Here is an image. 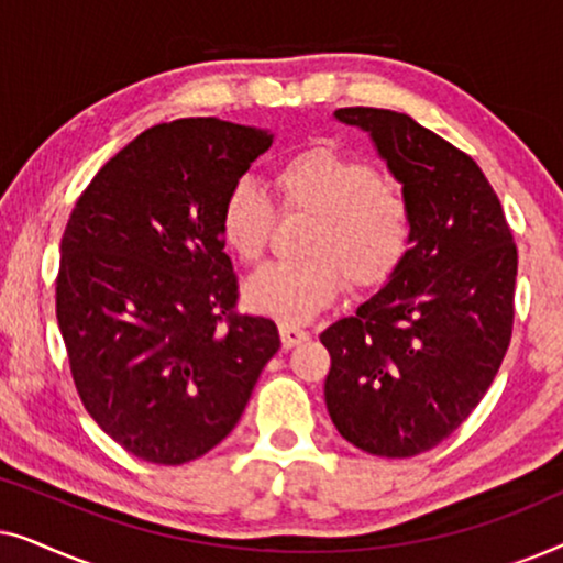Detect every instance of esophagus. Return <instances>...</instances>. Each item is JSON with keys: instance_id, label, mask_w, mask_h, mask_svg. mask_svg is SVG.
Masks as SVG:
<instances>
[{"instance_id": "1", "label": "esophagus", "mask_w": 563, "mask_h": 563, "mask_svg": "<svg viewBox=\"0 0 563 563\" xmlns=\"http://www.w3.org/2000/svg\"><path fill=\"white\" fill-rule=\"evenodd\" d=\"M279 335H282L284 349H295V345L310 341V333L295 325H279Z\"/></svg>"}]
</instances>
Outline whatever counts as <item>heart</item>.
Returning <instances> with one entry per match:
<instances>
[{
    "label": "heart",
    "instance_id": "obj_1",
    "mask_svg": "<svg viewBox=\"0 0 563 563\" xmlns=\"http://www.w3.org/2000/svg\"><path fill=\"white\" fill-rule=\"evenodd\" d=\"M274 187L284 212L312 218L299 264H268L245 282L251 310L302 325L353 287L387 282L412 243V205L397 184L384 181L372 164L330 145H312L276 168ZM274 210L264 191L238 181L220 212L222 241L241 261L264 256Z\"/></svg>",
    "mask_w": 563,
    "mask_h": 563
}]
</instances>
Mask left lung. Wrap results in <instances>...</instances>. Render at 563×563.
<instances>
[{"label":"left lung","instance_id":"8db88e82","mask_svg":"<svg viewBox=\"0 0 563 563\" xmlns=\"http://www.w3.org/2000/svg\"><path fill=\"white\" fill-rule=\"evenodd\" d=\"M333 118L372 137L412 205V243L382 289L322 330L325 405L356 449L430 451L464 422L512 335L518 249L472 156L412 118L345 107Z\"/></svg>","mask_w":563,"mask_h":563}]
</instances>
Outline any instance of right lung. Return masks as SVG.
I'll use <instances>...</instances> for the list:
<instances>
[{
  "label": "right lung",
  "instance_id": "1",
  "mask_svg": "<svg viewBox=\"0 0 563 563\" xmlns=\"http://www.w3.org/2000/svg\"><path fill=\"white\" fill-rule=\"evenodd\" d=\"M268 130L214 118L145 130L99 168L60 241L56 318L97 426L151 464L214 449L279 351L272 320L233 314L220 233L228 191Z\"/></svg>",
  "mask_w": 563,
  "mask_h": 563
}]
</instances>
